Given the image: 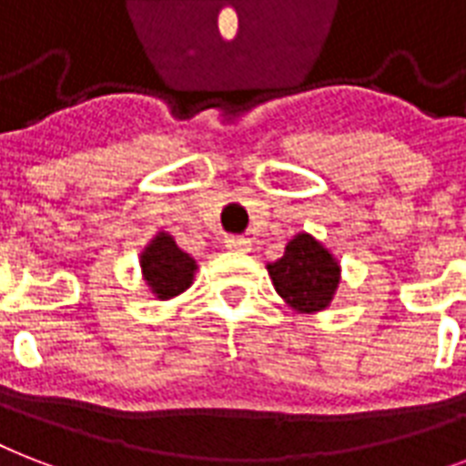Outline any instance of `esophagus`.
<instances>
[{
    "mask_svg": "<svg viewBox=\"0 0 466 466\" xmlns=\"http://www.w3.org/2000/svg\"><path fill=\"white\" fill-rule=\"evenodd\" d=\"M225 247L229 248V251H248L251 241L244 239V237H237V234H232V237H227L225 239Z\"/></svg>",
    "mask_w": 466,
    "mask_h": 466,
    "instance_id": "esophagus-1",
    "label": "esophagus"
}]
</instances>
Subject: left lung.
<instances>
[{"mask_svg":"<svg viewBox=\"0 0 466 466\" xmlns=\"http://www.w3.org/2000/svg\"><path fill=\"white\" fill-rule=\"evenodd\" d=\"M278 295L299 311H319L339 288V263L309 234H298L276 263H268Z\"/></svg>","mask_w":466,"mask_h":466,"instance_id":"left-lung-1","label":"left lung"}]
</instances>
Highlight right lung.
<instances>
[{"mask_svg": "<svg viewBox=\"0 0 466 466\" xmlns=\"http://www.w3.org/2000/svg\"><path fill=\"white\" fill-rule=\"evenodd\" d=\"M196 261L176 247L168 234H159L142 254V273L159 299H168L188 290Z\"/></svg>", "mask_w": 466, "mask_h": 466, "instance_id": "add662e5", "label": "right lung"}]
</instances>
